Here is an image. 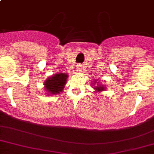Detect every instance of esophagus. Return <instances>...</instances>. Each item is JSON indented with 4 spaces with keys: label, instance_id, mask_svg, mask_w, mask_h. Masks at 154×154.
Returning <instances> with one entry per match:
<instances>
[{
    "label": "esophagus",
    "instance_id": "esophagus-1",
    "mask_svg": "<svg viewBox=\"0 0 154 154\" xmlns=\"http://www.w3.org/2000/svg\"><path fill=\"white\" fill-rule=\"evenodd\" d=\"M76 69H77V71H81L82 70V66H81V65H77Z\"/></svg>",
    "mask_w": 154,
    "mask_h": 154
}]
</instances>
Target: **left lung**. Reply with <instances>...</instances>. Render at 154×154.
<instances>
[{
  "label": "left lung",
  "instance_id": "obj_1",
  "mask_svg": "<svg viewBox=\"0 0 154 154\" xmlns=\"http://www.w3.org/2000/svg\"><path fill=\"white\" fill-rule=\"evenodd\" d=\"M93 83L92 84V86H93L94 85H95V83H97V80L96 79H94V81H93ZM100 83V82H98ZM97 87H93V89H94V90H96V93H99V92H102V91H103V90H105V89H106V86H102V85H101V84H97Z\"/></svg>",
  "mask_w": 154,
  "mask_h": 154
}]
</instances>
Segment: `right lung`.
<instances>
[{
    "instance_id": "1",
    "label": "right lung",
    "mask_w": 154,
    "mask_h": 154,
    "mask_svg": "<svg viewBox=\"0 0 154 154\" xmlns=\"http://www.w3.org/2000/svg\"><path fill=\"white\" fill-rule=\"evenodd\" d=\"M68 75L66 73H57L50 76L44 82V90L48 95H56L63 91L67 82Z\"/></svg>"
}]
</instances>
